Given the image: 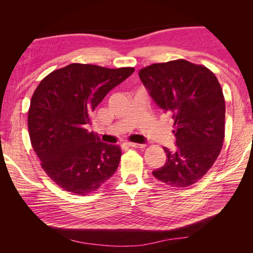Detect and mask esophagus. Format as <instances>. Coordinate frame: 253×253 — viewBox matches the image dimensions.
Returning a JSON list of instances; mask_svg holds the SVG:
<instances>
[{
	"label": "esophagus",
	"mask_w": 253,
	"mask_h": 253,
	"mask_svg": "<svg viewBox=\"0 0 253 253\" xmlns=\"http://www.w3.org/2000/svg\"><path fill=\"white\" fill-rule=\"evenodd\" d=\"M126 144L127 147H131V148H143L144 144L142 143H136V142H126Z\"/></svg>",
	"instance_id": "34e87169"
}]
</instances>
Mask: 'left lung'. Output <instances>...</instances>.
Instances as JSON below:
<instances>
[{
    "instance_id": "8db88e82",
    "label": "left lung",
    "mask_w": 253,
    "mask_h": 253,
    "mask_svg": "<svg viewBox=\"0 0 253 253\" xmlns=\"http://www.w3.org/2000/svg\"><path fill=\"white\" fill-rule=\"evenodd\" d=\"M139 78L175 126V150L164 148L167 162L153 175L172 187L193 185L223 147L226 108L217 78L207 67L182 59L144 67Z\"/></svg>"
}]
</instances>
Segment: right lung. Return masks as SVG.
Wrapping results in <instances>:
<instances>
[{"mask_svg": "<svg viewBox=\"0 0 253 253\" xmlns=\"http://www.w3.org/2000/svg\"><path fill=\"white\" fill-rule=\"evenodd\" d=\"M134 71L73 63L36 88L28 111L30 141L44 171L65 191L86 195L116 172L121 150L100 141L86 126L106 94Z\"/></svg>", "mask_w": 253, "mask_h": 253, "instance_id": "right-lung-1", "label": "right lung"}]
</instances>
